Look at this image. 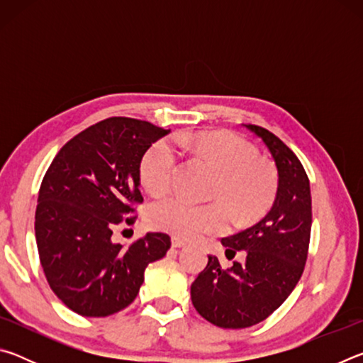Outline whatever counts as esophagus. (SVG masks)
<instances>
[{
    "label": "esophagus",
    "mask_w": 363,
    "mask_h": 363,
    "mask_svg": "<svg viewBox=\"0 0 363 363\" xmlns=\"http://www.w3.org/2000/svg\"><path fill=\"white\" fill-rule=\"evenodd\" d=\"M171 245H173V248H182V247H186V242L184 240H181V238H177V237H173V240H171Z\"/></svg>",
    "instance_id": "1"
}]
</instances>
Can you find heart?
Returning a JSON list of instances; mask_svg holds the SVG:
<instances>
[{
    "mask_svg": "<svg viewBox=\"0 0 363 363\" xmlns=\"http://www.w3.org/2000/svg\"><path fill=\"white\" fill-rule=\"evenodd\" d=\"M158 140L140 162V181L152 195H163L173 187L179 171L181 147L210 162L219 171L213 196L222 201L196 205L182 196H168L152 206L149 219L153 227L176 237L196 238L223 232L229 227L230 213L237 224L253 223L266 213L279 189L277 171L257 158L253 145L232 133H181ZM230 210L227 211L226 208Z\"/></svg>",
    "mask_w": 363,
    "mask_h": 363,
    "instance_id": "obj_1",
    "label": "heart"
}]
</instances>
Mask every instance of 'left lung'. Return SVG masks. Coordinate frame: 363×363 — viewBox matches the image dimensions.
Masks as SVG:
<instances>
[{
	"instance_id": "obj_1",
	"label": "left lung",
	"mask_w": 363,
	"mask_h": 363,
	"mask_svg": "<svg viewBox=\"0 0 363 363\" xmlns=\"http://www.w3.org/2000/svg\"><path fill=\"white\" fill-rule=\"evenodd\" d=\"M262 139L279 173V189L270 211L259 223L220 243L232 259L243 261L223 269L216 256L190 286L199 314L220 328H248L284 304L301 279L309 250L312 225L311 186L298 157L267 130L243 125Z\"/></svg>"
}]
</instances>
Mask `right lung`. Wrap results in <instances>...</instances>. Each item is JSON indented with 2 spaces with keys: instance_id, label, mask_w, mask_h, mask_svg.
Here are the masks:
<instances>
[{
  "instance_id": "obj_1",
  "label": "right lung",
  "mask_w": 363,
  "mask_h": 363,
  "mask_svg": "<svg viewBox=\"0 0 363 363\" xmlns=\"http://www.w3.org/2000/svg\"><path fill=\"white\" fill-rule=\"evenodd\" d=\"M149 121L113 116L86 128L54 157L43 177L35 237L51 290L83 317H107L130 306L145 267L171 247L167 233L149 232L131 247L112 240L113 227L133 224L140 203V162L167 136Z\"/></svg>"
}]
</instances>
